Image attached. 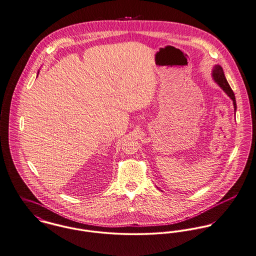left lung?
Segmentation results:
<instances>
[{"instance_id":"8db88e82","label":"left lung","mask_w":256,"mask_h":256,"mask_svg":"<svg viewBox=\"0 0 256 256\" xmlns=\"http://www.w3.org/2000/svg\"><path fill=\"white\" fill-rule=\"evenodd\" d=\"M212 78L216 82L217 84L223 90V92L232 99L233 101V105H234V109L235 111L236 110V98H235V94L232 90V88H230L227 80L225 78V75H224V72H223V69L220 65H214V69H212Z\"/></svg>"}]
</instances>
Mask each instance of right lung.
<instances>
[{"instance_id":"1","label":"right lung","mask_w":256,"mask_h":256,"mask_svg":"<svg viewBox=\"0 0 256 256\" xmlns=\"http://www.w3.org/2000/svg\"><path fill=\"white\" fill-rule=\"evenodd\" d=\"M38 74H39V72H38Z\"/></svg>"}]
</instances>
